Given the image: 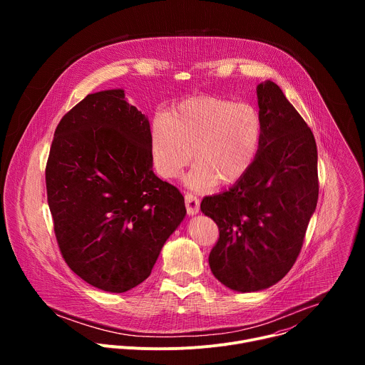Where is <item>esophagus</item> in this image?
<instances>
[{
	"mask_svg": "<svg viewBox=\"0 0 365 365\" xmlns=\"http://www.w3.org/2000/svg\"><path fill=\"white\" fill-rule=\"evenodd\" d=\"M185 203H186V211L189 215H196L200 211V202L193 193L185 195Z\"/></svg>",
	"mask_w": 365,
	"mask_h": 365,
	"instance_id": "esophagus-1",
	"label": "esophagus"
}]
</instances>
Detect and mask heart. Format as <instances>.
I'll use <instances>...</instances> for the list:
<instances>
[{"mask_svg":"<svg viewBox=\"0 0 365 365\" xmlns=\"http://www.w3.org/2000/svg\"><path fill=\"white\" fill-rule=\"evenodd\" d=\"M263 123L248 102L218 96L190 98L154 120L150 134L153 168L173 180L193 160L187 187L206 192L238 182L254 163Z\"/></svg>","mask_w":365,"mask_h":365,"instance_id":"1","label":"heart"}]
</instances>
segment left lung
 <instances>
[{
    "label": "left lung",
    "mask_w": 365,
    "mask_h": 365,
    "mask_svg": "<svg viewBox=\"0 0 365 365\" xmlns=\"http://www.w3.org/2000/svg\"><path fill=\"white\" fill-rule=\"evenodd\" d=\"M263 137L250 170L228 190L202 199L220 230L214 276L248 293L282 280L300 252L318 203V150L310 128L272 81L257 86Z\"/></svg>",
    "instance_id": "1"
}]
</instances>
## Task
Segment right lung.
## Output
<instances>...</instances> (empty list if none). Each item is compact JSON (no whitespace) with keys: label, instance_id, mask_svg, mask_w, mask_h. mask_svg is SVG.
Here are the masks:
<instances>
[{"label":"right lung","instance_id":"1","mask_svg":"<svg viewBox=\"0 0 365 365\" xmlns=\"http://www.w3.org/2000/svg\"><path fill=\"white\" fill-rule=\"evenodd\" d=\"M150 134L124 89H108L83 98L51 141L46 189L61 252L103 292L143 283L186 215L180 192L153 172Z\"/></svg>","mask_w":365,"mask_h":365}]
</instances>
